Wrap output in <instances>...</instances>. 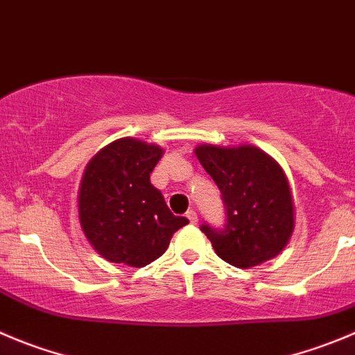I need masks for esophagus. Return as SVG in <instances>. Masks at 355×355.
Returning a JSON list of instances; mask_svg holds the SVG:
<instances>
[{"instance_id": "1", "label": "esophagus", "mask_w": 355, "mask_h": 355, "mask_svg": "<svg viewBox=\"0 0 355 355\" xmlns=\"http://www.w3.org/2000/svg\"><path fill=\"white\" fill-rule=\"evenodd\" d=\"M185 217L189 218V223H191V224H196L198 223V214L194 210H189L187 214H185Z\"/></svg>"}]
</instances>
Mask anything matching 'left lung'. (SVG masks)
<instances>
[{
  "instance_id": "8db88e82",
  "label": "left lung",
  "mask_w": 355,
  "mask_h": 355,
  "mask_svg": "<svg viewBox=\"0 0 355 355\" xmlns=\"http://www.w3.org/2000/svg\"><path fill=\"white\" fill-rule=\"evenodd\" d=\"M201 166L220 189L226 224H201L220 259L252 268L282 252L294 230L289 182L278 162L252 145H201Z\"/></svg>"
}]
</instances>
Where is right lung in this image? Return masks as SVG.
<instances>
[{
    "label": "right lung",
    "instance_id": "add662e5",
    "mask_svg": "<svg viewBox=\"0 0 355 355\" xmlns=\"http://www.w3.org/2000/svg\"><path fill=\"white\" fill-rule=\"evenodd\" d=\"M162 148L121 138L99 150L85 168L78 214L85 236L110 263L141 268L170 245L175 231L189 224L173 215L150 173Z\"/></svg>",
    "mask_w": 355,
    "mask_h": 355
}]
</instances>
